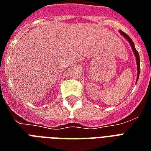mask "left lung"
Returning a JSON list of instances; mask_svg holds the SVG:
<instances>
[{
  "label": "left lung",
  "mask_w": 151,
  "mask_h": 151,
  "mask_svg": "<svg viewBox=\"0 0 151 151\" xmlns=\"http://www.w3.org/2000/svg\"><path fill=\"white\" fill-rule=\"evenodd\" d=\"M120 32V34L124 36V37L127 40H128V42L129 43L130 46L132 47V50H133V53H134V56L136 57V62H137V80H138V78H139V74H140V58H139V54L137 52V51L135 48V46H134V43H133V40H131V38L127 34H125L124 31H119Z\"/></svg>",
  "instance_id": "obj_1"
}]
</instances>
